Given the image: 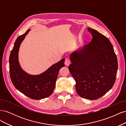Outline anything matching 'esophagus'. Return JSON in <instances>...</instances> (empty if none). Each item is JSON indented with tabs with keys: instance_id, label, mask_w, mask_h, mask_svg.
<instances>
[{
	"instance_id": "obj_1",
	"label": "esophagus",
	"mask_w": 126,
	"mask_h": 126,
	"mask_svg": "<svg viewBox=\"0 0 126 126\" xmlns=\"http://www.w3.org/2000/svg\"><path fill=\"white\" fill-rule=\"evenodd\" d=\"M64 64L66 66H68L70 64V60L68 58H66L64 61Z\"/></svg>"
}]
</instances>
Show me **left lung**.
<instances>
[{
    "instance_id": "8db88e82",
    "label": "left lung",
    "mask_w": 126,
    "mask_h": 126,
    "mask_svg": "<svg viewBox=\"0 0 126 126\" xmlns=\"http://www.w3.org/2000/svg\"><path fill=\"white\" fill-rule=\"evenodd\" d=\"M91 42L70 56L69 70L76 82L77 94L96 100L112 88L118 70L117 56L109 40L91 28Z\"/></svg>"
}]
</instances>
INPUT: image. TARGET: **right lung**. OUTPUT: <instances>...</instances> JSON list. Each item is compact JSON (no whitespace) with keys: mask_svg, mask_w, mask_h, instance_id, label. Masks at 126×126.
Here are the masks:
<instances>
[{"mask_svg":"<svg viewBox=\"0 0 126 126\" xmlns=\"http://www.w3.org/2000/svg\"><path fill=\"white\" fill-rule=\"evenodd\" d=\"M30 30L19 36L14 44L9 57L10 76L14 86L19 91L32 99L47 98L54 90L60 68L64 66V59L38 75H30L21 69L18 62V51L20 44Z\"/></svg>","mask_w":126,"mask_h":126,"instance_id":"1","label":"right lung"}]
</instances>
